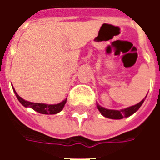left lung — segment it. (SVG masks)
I'll return each instance as SVG.
<instances>
[{
	"label": "left lung",
	"mask_w": 160,
	"mask_h": 160,
	"mask_svg": "<svg viewBox=\"0 0 160 160\" xmlns=\"http://www.w3.org/2000/svg\"><path fill=\"white\" fill-rule=\"evenodd\" d=\"M145 99H142V100L138 103L137 104L135 105H133V106H130V107L126 108V109H123V110H120V111H116V110H108V109H105V108L102 107L99 104H97V107L98 109V111H100V113L104 117L107 118H111V119H122L124 118H128V117H130L131 115H133L134 112L139 110V108L141 107V104H143Z\"/></svg>",
	"instance_id": "obj_1"
}]
</instances>
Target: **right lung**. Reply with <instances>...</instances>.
<instances>
[{"label": "right lung", "mask_w": 160, "mask_h": 160, "mask_svg": "<svg viewBox=\"0 0 160 160\" xmlns=\"http://www.w3.org/2000/svg\"><path fill=\"white\" fill-rule=\"evenodd\" d=\"M13 92L15 93L16 97L18 98V100L20 102V104H22L23 106L25 107H30L33 109L34 111H38V113L41 114H45V115H53L56 114L60 111H62L64 107V105L66 104L67 98L64 99L62 102H61L59 104H40V103H32V102H29V101H26L25 99H23L22 98H20L18 95V93L16 92L14 88H13Z\"/></svg>", "instance_id": "obj_1"}]
</instances>
